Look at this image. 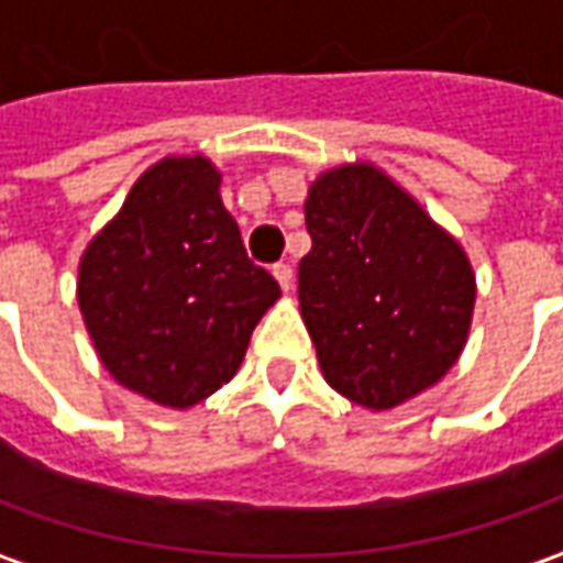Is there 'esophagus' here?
<instances>
[{
  "label": "esophagus",
  "mask_w": 563,
  "mask_h": 563,
  "mask_svg": "<svg viewBox=\"0 0 563 563\" xmlns=\"http://www.w3.org/2000/svg\"><path fill=\"white\" fill-rule=\"evenodd\" d=\"M274 277H277V283H280L283 289L289 292V289H292V264H286V262L274 264Z\"/></svg>",
  "instance_id": "1"
}]
</instances>
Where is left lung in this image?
Here are the masks:
<instances>
[{"instance_id":"8db88e82","label":"left lung","mask_w":563,"mask_h":563,"mask_svg":"<svg viewBox=\"0 0 563 563\" xmlns=\"http://www.w3.org/2000/svg\"><path fill=\"white\" fill-rule=\"evenodd\" d=\"M305 227L299 308L323 379L355 405L389 411L445 377L476 299L455 236L367 162L320 174Z\"/></svg>"}]
</instances>
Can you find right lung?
Here are the masks:
<instances>
[{
	"label": "right lung",
	"mask_w": 563,
	"mask_h": 563,
	"mask_svg": "<svg viewBox=\"0 0 563 563\" xmlns=\"http://www.w3.org/2000/svg\"><path fill=\"white\" fill-rule=\"evenodd\" d=\"M280 299L249 262L205 155H167L126 192L77 267V301L106 371L165 408H192L243 364Z\"/></svg>",
	"instance_id": "add662e5"
}]
</instances>
